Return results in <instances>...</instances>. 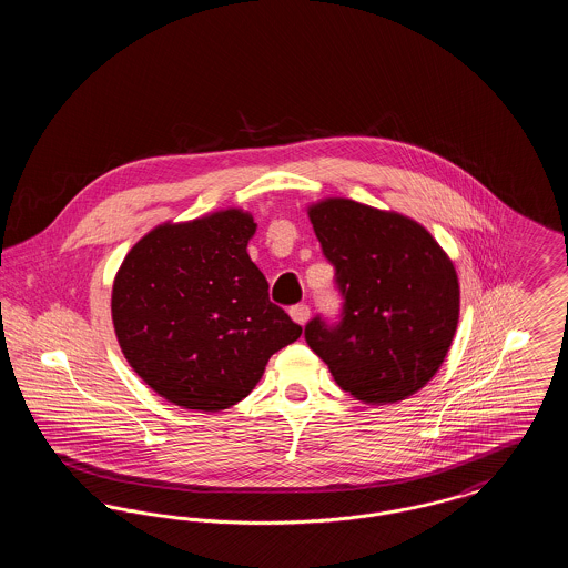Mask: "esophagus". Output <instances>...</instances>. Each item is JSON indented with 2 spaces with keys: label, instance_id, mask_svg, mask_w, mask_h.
I'll return each instance as SVG.
<instances>
[{
  "label": "esophagus",
  "instance_id": "1",
  "mask_svg": "<svg viewBox=\"0 0 568 568\" xmlns=\"http://www.w3.org/2000/svg\"><path fill=\"white\" fill-rule=\"evenodd\" d=\"M290 315H292V320L297 325H304L308 322V317H311V308L306 304H296V306L290 308Z\"/></svg>",
  "mask_w": 568,
  "mask_h": 568
}]
</instances>
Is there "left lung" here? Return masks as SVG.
I'll return each instance as SVG.
<instances>
[{"label": "left lung", "instance_id": "1", "mask_svg": "<svg viewBox=\"0 0 568 568\" xmlns=\"http://www.w3.org/2000/svg\"><path fill=\"white\" fill-rule=\"evenodd\" d=\"M306 213L345 297L336 327L320 317L304 327L308 347L355 400H405L438 373L456 336L454 262L422 223L396 211L324 197Z\"/></svg>", "mask_w": 568, "mask_h": 568}]
</instances>
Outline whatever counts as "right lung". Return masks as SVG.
<instances>
[{
  "instance_id": "add662e5",
  "label": "right lung",
  "mask_w": 568,
  "mask_h": 568,
  "mask_svg": "<svg viewBox=\"0 0 568 568\" xmlns=\"http://www.w3.org/2000/svg\"><path fill=\"white\" fill-rule=\"evenodd\" d=\"M243 209L165 221L130 248L112 283V325L135 375L172 405L216 413L260 383L272 353L302 334L272 304L246 246Z\"/></svg>"
}]
</instances>
